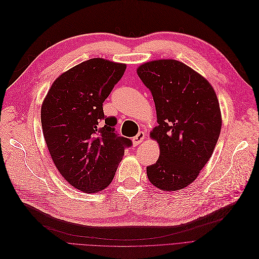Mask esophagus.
<instances>
[{
  "label": "esophagus",
  "instance_id": "obj_1",
  "mask_svg": "<svg viewBox=\"0 0 259 259\" xmlns=\"http://www.w3.org/2000/svg\"><path fill=\"white\" fill-rule=\"evenodd\" d=\"M144 138H145V134L143 133V132H139L136 136H135L134 138H133V144L135 145V146H137V145H139L143 140H144Z\"/></svg>",
  "mask_w": 259,
  "mask_h": 259
}]
</instances>
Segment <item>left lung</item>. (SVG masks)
Wrapping results in <instances>:
<instances>
[{
	"label": "left lung",
	"instance_id": "1",
	"mask_svg": "<svg viewBox=\"0 0 259 259\" xmlns=\"http://www.w3.org/2000/svg\"><path fill=\"white\" fill-rule=\"evenodd\" d=\"M139 78L153 95L157 122L151 137L159 143L157 162L146 167L154 186L177 191L191 184L211 158L221 130V114L212 85L176 60L139 66Z\"/></svg>",
	"mask_w": 259,
	"mask_h": 259
}]
</instances>
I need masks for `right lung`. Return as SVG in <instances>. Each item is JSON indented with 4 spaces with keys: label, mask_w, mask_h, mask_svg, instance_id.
<instances>
[{
    "label": "right lung",
    "mask_w": 259,
    "mask_h": 259,
    "mask_svg": "<svg viewBox=\"0 0 259 259\" xmlns=\"http://www.w3.org/2000/svg\"><path fill=\"white\" fill-rule=\"evenodd\" d=\"M125 64L94 58L62 73L41 108L43 135L60 174L73 188L97 193L112 182L132 140L115 131L103 102L120 81Z\"/></svg>",
    "instance_id": "obj_1"
}]
</instances>
